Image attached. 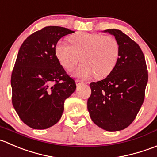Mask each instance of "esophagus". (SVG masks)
<instances>
[{
	"label": "esophagus",
	"mask_w": 157,
	"mask_h": 157,
	"mask_svg": "<svg viewBox=\"0 0 157 157\" xmlns=\"http://www.w3.org/2000/svg\"><path fill=\"white\" fill-rule=\"evenodd\" d=\"M76 84L78 85H83V84H85V82H82V81H79V80H76Z\"/></svg>",
	"instance_id": "1"
}]
</instances>
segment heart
Segmentation results:
<instances>
[{
	"label": "heart",
	"instance_id": "obj_1",
	"mask_svg": "<svg viewBox=\"0 0 157 157\" xmlns=\"http://www.w3.org/2000/svg\"><path fill=\"white\" fill-rule=\"evenodd\" d=\"M70 44L59 41L56 55L66 70L72 71L79 60L82 64L75 72V76L88 78L94 75L101 78L109 75L117 64L120 47L111 36L81 32L69 38Z\"/></svg>",
	"mask_w": 157,
	"mask_h": 157
}]
</instances>
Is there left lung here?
I'll use <instances>...</instances> for the list:
<instances>
[{
  "instance_id": "obj_1",
  "label": "left lung",
  "mask_w": 157,
  "mask_h": 157,
  "mask_svg": "<svg viewBox=\"0 0 157 157\" xmlns=\"http://www.w3.org/2000/svg\"><path fill=\"white\" fill-rule=\"evenodd\" d=\"M114 35L120 47L117 64L103 80L91 82L88 111L92 121L107 131L125 129L133 121L145 97L148 72L139 45L121 30L104 31Z\"/></svg>"
}]
</instances>
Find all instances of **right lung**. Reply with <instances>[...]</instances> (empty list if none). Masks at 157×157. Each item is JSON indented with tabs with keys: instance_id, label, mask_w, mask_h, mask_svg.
I'll list each match as a JSON object with an SVG mask.
<instances>
[{
	"instance_id": "add662e5",
	"label": "right lung",
	"mask_w": 157,
	"mask_h": 157,
	"mask_svg": "<svg viewBox=\"0 0 157 157\" xmlns=\"http://www.w3.org/2000/svg\"><path fill=\"white\" fill-rule=\"evenodd\" d=\"M72 33L61 26H46L29 36L20 48L10 81L12 103L21 121L33 129L56 124L65 100L76 88L56 56L59 40Z\"/></svg>"
}]
</instances>
